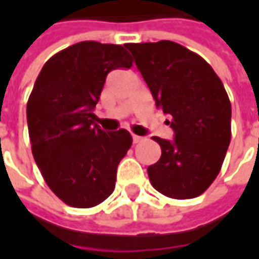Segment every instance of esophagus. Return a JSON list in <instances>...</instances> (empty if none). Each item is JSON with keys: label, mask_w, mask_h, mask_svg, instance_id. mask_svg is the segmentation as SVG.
<instances>
[{"label": "esophagus", "mask_w": 259, "mask_h": 259, "mask_svg": "<svg viewBox=\"0 0 259 259\" xmlns=\"http://www.w3.org/2000/svg\"><path fill=\"white\" fill-rule=\"evenodd\" d=\"M133 141H134L135 144H137V143H141V141H143V137H140V135L133 134Z\"/></svg>", "instance_id": "34e87169"}]
</instances>
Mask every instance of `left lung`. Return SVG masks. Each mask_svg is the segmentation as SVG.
<instances>
[{
	"mask_svg": "<svg viewBox=\"0 0 259 259\" xmlns=\"http://www.w3.org/2000/svg\"><path fill=\"white\" fill-rule=\"evenodd\" d=\"M135 65L163 109L174 140L154 137L161 157L147 168L157 192L193 199L213 183L231 143V102L203 57L170 40L128 43Z\"/></svg>",
	"mask_w": 259,
	"mask_h": 259,
	"instance_id": "left-lung-1",
	"label": "left lung"
}]
</instances>
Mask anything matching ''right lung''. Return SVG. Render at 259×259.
<instances>
[{
	"label": "right lung",
	"instance_id": "1",
	"mask_svg": "<svg viewBox=\"0 0 259 259\" xmlns=\"http://www.w3.org/2000/svg\"><path fill=\"white\" fill-rule=\"evenodd\" d=\"M131 66L122 46L80 41L52 56L35 79L27 102L31 153L47 186L72 207H94L114 192L133 137L102 131L94 109L108 73Z\"/></svg>",
	"mask_w": 259,
	"mask_h": 259
}]
</instances>
